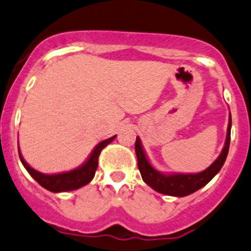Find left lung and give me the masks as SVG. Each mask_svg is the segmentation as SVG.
Segmentation results:
<instances>
[{
	"instance_id": "obj_1",
	"label": "left lung",
	"mask_w": 251,
	"mask_h": 251,
	"mask_svg": "<svg viewBox=\"0 0 251 251\" xmlns=\"http://www.w3.org/2000/svg\"><path fill=\"white\" fill-rule=\"evenodd\" d=\"M230 127H232V118L229 116V124H228L227 130V138H226L225 147H223L222 153L220 157L210 165L203 172L198 173V174H172L165 175L162 173L157 172L152 165L148 162L147 157H146L145 152L141 146L140 138H136L135 142V151L136 155H137V165L140 169L141 176H142L143 181L147 185H150L152 189L155 191L164 195L169 196H177V198H182V196H187L190 194L195 193L199 189L205 186L207 182L212 180V177L217 174L223 167L227 158L228 151H229V143H230Z\"/></svg>"
}]
</instances>
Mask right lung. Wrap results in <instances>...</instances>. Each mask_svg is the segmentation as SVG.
I'll return each mask as SVG.
<instances>
[{
  "label": "right lung",
  "instance_id": "1",
  "mask_svg": "<svg viewBox=\"0 0 251 251\" xmlns=\"http://www.w3.org/2000/svg\"><path fill=\"white\" fill-rule=\"evenodd\" d=\"M115 136L108 138L105 141H101L94 151L92 152L91 157L88 158L86 163L83 165H81L77 169L71 170V172L66 173H60V174H43L40 172H36L35 169H33L31 167H29L26 164L25 160L22 157L21 152H19V158H21L22 164L24 165L26 170H28L29 174L39 182L43 187H45L46 190L51 191V193H64V191H71L79 189V187L84 186V185L88 184L92 179L94 177L96 174V170L98 168V158L100 154L101 150L104 147L109 145L111 141H114Z\"/></svg>",
  "mask_w": 251,
  "mask_h": 251
}]
</instances>
